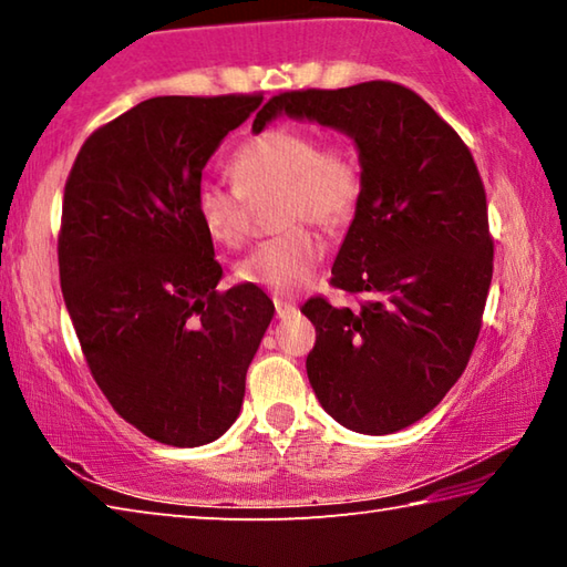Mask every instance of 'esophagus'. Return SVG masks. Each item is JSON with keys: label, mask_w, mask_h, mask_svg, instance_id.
Wrapping results in <instances>:
<instances>
[{"label": "esophagus", "mask_w": 567, "mask_h": 567, "mask_svg": "<svg viewBox=\"0 0 567 567\" xmlns=\"http://www.w3.org/2000/svg\"><path fill=\"white\" fill-rule=\"evenodd\" d=\"M275 310H277V318L287 320L297 312V305L292 300H285V297H275Z\"/></svg>", "instance_id": "esophagus-1"}]
</instances>
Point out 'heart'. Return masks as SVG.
Here are the masks:
<instances>
[{"instance_id": "1", "label": "heart", "mask_w": 567, "mask_h": 567, "mask_svg": "<svg viewBox=\"0 0 567 567\" xmlns=\"http://www.w3.org/2000/svg\"><path fill=\"white\" fill-rule=\"evenodd\" d=\"M235 185L203 182L195 209L205 233L225 247L247 237V197L280 192V225L310 219L322 227L348 223L360 203L362 169L358 155L342 142H324L302 127H272L235 152ZM324 257L322 239L295 225L257 245L237 265V277L270 292H295L312 280Z\"/></svg>"}]
</instances>
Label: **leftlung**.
<instances>
[{"mask_svg":"<svg viewBox=\"0 0 567 567\" xmlns=\"http://www.w3.org/2000/svg\"><path fill=\"white\" fill-rule=\"evenodd\" d=\"M282 114L348 134L362 169L332 285L368 300L302 305L318 330L307 378L340 425L398 433L447 395L473 354L493 280L483 179L457 132L395 82L277 94L252 132Z\"/></svg>","mask_w":567,"mask_h":567,"instance_id":"1","label":"left lung"}]
</instances>
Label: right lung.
<instances>
[{"instance_id": "obj_1", "label": "right lung", "mask_w": 567, "mask_h": 567, "mask_svg": "<svg viewBox=\"0 0 567 567\" xmlns=\"http://www.w3.org/2000/svg\"><path fill=\"white\" fill-rule=\"evenodd\" d=\"M257 94L152 97L84 142L64 187L60 280L92 378L120 415L172 447L225 435L275 305L217 292L195 209L203 169Z\"/></svg>"}]
</instances>
